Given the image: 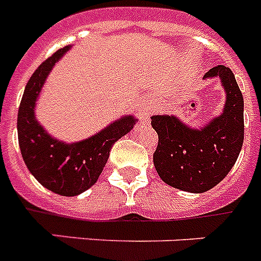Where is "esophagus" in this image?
<instances>
[{
	"label": "esophagus",
	"instance_id": "1",
	"mask_svg": "<svg viewBox=\"0 0 261 261\" xmlns=\"http://www.w3.org/2000/svg\"><path fill=\"white\" fill-rule=\"evenodd\" d=\"M137 110L138 112H139V115H141V118L143 120L147 119V116H149L150 114V103L149 101H146V100H141V101H138V105H137Z\"/></svg>",
	"mask_w": 261,
	"mask_h": 261
}]
</instances>
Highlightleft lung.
Wrapping results in <instances>:
<instances>
[{
  "label": "left lung",
  "instance_id": "8db88e82",
  "mask_svg": "<svg viewBox=\"0 0 261 261\" xmlns=\"http://www.w3.org/2000/svg\"><path fill=\"white\" fill-rule=\"evenodd\" d=\"M219 77L225 90V106L201 128H193L174 115H152L158 134L152 155L161 179L175 189L204 193L225 178L236 164L244 142V99L233 72L216 65L204 79Z\"/></svg>",
  "mask_w": 261,
  "mask_h": 261
}]
</instances>
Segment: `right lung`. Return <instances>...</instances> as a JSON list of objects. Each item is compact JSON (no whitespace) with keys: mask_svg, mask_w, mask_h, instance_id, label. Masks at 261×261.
<instances>
[{"mask_svg":"<svg viewBox=\"0 0 261 261\" xmlns=\"http://www.w3.org/2000/svg\"><path fill=\"white\" fill-rule=\"evenodd\" d=\"M68 49L64 46L55 52L28 80L18 109L17 133L21 154L32 175L50 192L72 197L96 184L114 143L130 133L137 119L124 115L92 137L73 143L49 135L36 119V100L52 67Z\"/></svg>","mask_w":261,"mask_h":261,"instance_id":"add662e5","label":"right lung"}]
</instances>
